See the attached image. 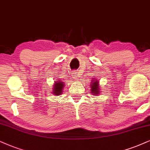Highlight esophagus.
<instances>
[{"label": "esophagus", "mask_w": 150, "mask_h": 150, "mask_svg": "<svg viewBox=\"0 0 150 150\" xmlns=\"http://www.w3.org/2000/svg\"><path fill=\"white\" fill-rule=\"evenodd\" d=\"M73 79H75V80H78V79H79L78 73H77V72H76V71L73 72Z\"/></svg>", "instance_id": "obj_1"}]
</instances>
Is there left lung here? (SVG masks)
<instances>
[{"instance_id":"left-lung-1","label":"left lung","mask_w":150,"mask_h":150,"mask_svg":"<svg viewBox=\"0 0 150 150\" xmlns=\"http://www.w3.org/2000/svg\"><path fill=\"white\" fill-rule=\"evenodd\" d=\"M99 81L97 80H94L91 81V93L93 95H98L100 94V88H99Z\"/></svg>"}]
</instances>
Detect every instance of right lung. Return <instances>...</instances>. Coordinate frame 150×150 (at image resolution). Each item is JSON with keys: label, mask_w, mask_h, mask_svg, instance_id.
Returning a JSON list of instances; mask_svg holds the SVG:
<instances>
[{"label": "right lung", "mask_w": 150, "mask_h": 150, "mask_svg": "<svg viewBox=\"0 0 150 150\" xmlns=\"http://www.w3.org/2000/svg\"><path fill=\"white\" fill-rule=\"evenodd\" d=\"M64 81H55V84H54V86H53V90H52V93L55 96H59L60 94L62 93V91H63V88L64 86Z\"/></svg>", "instance_id": "1"}]
</instances>
